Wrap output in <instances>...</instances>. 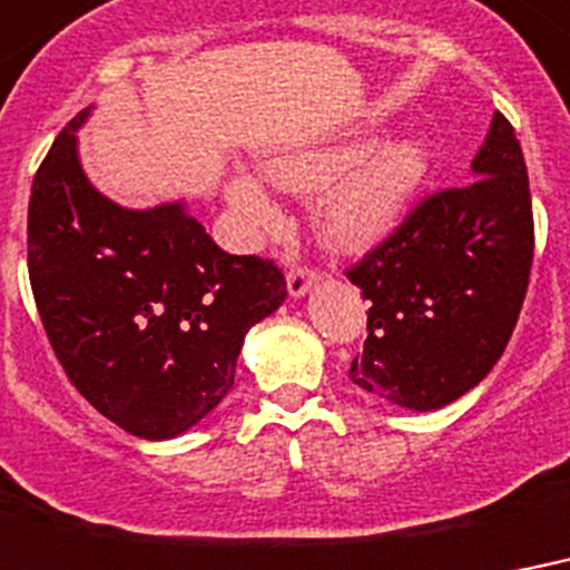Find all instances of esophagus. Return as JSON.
I'll return each mask as SVG.
<instances>
[{
  "label": "esophagus",
  "instance_id": "obj_1",
  "mask_svg": "<svg viewBox=\"0 0 570 570\" xmlns=\"http://www.w3.org/2000/svg\"><path fill=\"white\" fill-rule=\"evenodd\" d=\"M317 276L315 271H308V267H294V271L288 273V294L291 299H299V297H306L308 291L315 288L317 285Z\"/></svg>",
  "mask_w": 570,
  "mask_h": 570
}]
</instances>
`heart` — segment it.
Here are the masks:
<instances>
[{
	"label": "heart",
	"instance_id": "1",
	"mask_svg": "<svg viewBox=\"0 0 570 570\" xmlns=\"http://www.w3.org/2000/svg\"><path fill=\"white\" fill-rule=\"evenodd\" d=\"M431 171V148L419 136H390L374 142L372 134L338 142L273 151L258 160V175L271 187L294 196L316 193L315 232L335 253H365L399 228L410 202ZM225 202L253 228L279 223L276 205L262 180L235 171L225 184Z\"/></svg>",
	"mask_w": 570,
	"mask_h": 570
}]
</instances>
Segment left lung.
Returning <instances> with one entry per match:
<instances>
[{
	"instance_id": "8db88e82",
	"label": "left lung",
	"mask_w": 570,
	"mask_h": 570,
	"mask_svg": "<svg viewBox=\"0 0 570 570\" xmlns=\"http://www.w3.org/2000/svg\"><path fill=\"white\" fill-rule=\"evenodd\" d=\"M532 267V202L514 127L493 112L470 180L419 205L347 273L368 299L351 381L431 413L488 377L509 345Z\"/></svg>"
}]
</instances>
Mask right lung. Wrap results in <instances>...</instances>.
<instances>
[{"label":"right lung","mask_w":570,"mask_h":570,"mask_svg":"<svg viewBox=\"0 0 570 570\" xmlns=\"http://www.w3.org/2000/svg\"><path fill=\"white\" fill-rule=\"evenodd\" d=\"M52 142L29 202V279L79 395L127 434H187L235 386L249 326L288 297L282 273L228 255L187 198L125 207L88 180L79 130Z\"/></svg>","instance_id":"1"}]
</instances>
